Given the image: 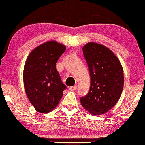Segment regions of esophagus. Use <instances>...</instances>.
<instances>
[{
  "label": "esophagus",
  "mask_w": 145,
  "mask_h": 145,
  "mask_svg": "<svg viewBox=\"0 0 145 145\" xmlns=\"http://www.w3.org/2000/svg\"><path fill=\"white\" fill-rule=\"evenodd\" d=\"M76 88H77V85H75V86L70 87V89L72 90H75L76 89Z\"/></svg>",
  "instance_id": "34e87169"
}]
</instances>
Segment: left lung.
<instances>
[{"instance_id": "left-lung-1", "label": "left lung", "mask_w": 145, "mask_h": 145, "mask_svg": "<svg viewBox=\"0 0 145 145\" xmlns=\"http://www.w3.org/2000/svg\"><path fill=\"white\" fill-rule=\"evenodd\" d=\"M82 50L90 71V89L80 99V103L90 114H104L115 106L122 94L123 67L115 54L103 44L89 42Z\"/></svg>"}]
</instances>
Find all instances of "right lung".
Returning a JSON list of instances; mask_svg holds the SVG:
<instances>
[{
  "instance_id": "right-lung-1",
  "label": "right lung",
  "mask_w": 145,
  "mask_h": 145,
  "mask_svg": "<svg viewBox=\"0 0 145 145\" xmlns=\"http://www.w3.org/2000/svg\"><path fill=\"white\" fill-rule=\"evenodd\" d=\"M66 46L49 41L36 47L27 56L23 70L26 95L35 110L48 113L58 106L66 86L61 82L56 63Z\"/></svg>"
}]
</instances>
